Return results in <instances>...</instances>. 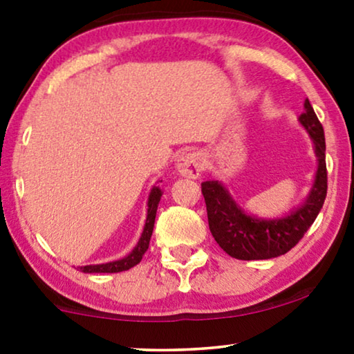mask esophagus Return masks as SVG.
Listing matches in <instances>:
<instances>
[{
  "instance_id": "34e87169",
  "label": "esophagus",
  "mask_w": 354,
  "mask_h": 354,
  "mask_svg": "<svg viewBox=\"0 0 354 354\" xmlns=\"http://www.w3.org/2000/svg\"><path fill=\"white\" fill-rule=\"evenodd\" d=\"M176 167L182 177L198 178L201 176L203 169H205V159H203L201 153H185L178 158Z\"/></svg>"
}]
</instances>
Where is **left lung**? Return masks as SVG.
Masks as SVG:
<instances>
[{
	"label": "left lung",
	"mask_w": 354,
	"mask_h": 354,
	"mask_svg": "<svg viewBox=\"0 0 354 354\" xmlns=\"http://www.w3.org/2000/svg\"><path fill=\"white\" fill-rule=\"evenodd\" d=\"M298 120L314 145L317 169L306 200L298 207H293L288 214L261 219L240 207L224 183L219 180L201 183L211 234L232 258L241 261L272 259L288 253L303 239L321 211L327 195L326 138L322 124L308 98L304 100V111Z\"/></svg>",
	"instance_id": "left-lung-1"
}]
</instances>
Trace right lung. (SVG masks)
<instances>
[{"instance_id": "obj_1", "label": "right lung", "mask_w": 354, "mask_h": 354, "mask_svg": "<svg viewBox=\"0 0 354 354\" xmlns=\"http://www.w3.org/2000/svg\"><path fill=\"white\" fill-rule=\"evenodd\" d=\"M162 190L159 187H153L151 192H149L148 196V209H147V221H145V227L142 232V236H140L138 243L135 245V248L130 251L127 256H124L122 259L111 261V263L104 264H90V266H80V272L85 274H113V272H122V270H129L133 266H137L140 261H142L143 254L147 253L149 240H151L153 235V227H154V219H156V211L158 205L161 201Z\"/></svg>"}]
</instances>
